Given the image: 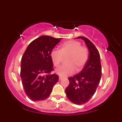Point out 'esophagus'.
Masks as SVG:
<instances>
[{
  "instance_id": "1",
  "label": "esophagus",
  "mask_w": 122,
  "mask_h": 122,
  "mask_svg": "<svg viewBox=\"0 0 122 122\" xmlns=\"http://www.w3.org/2000/svg\"><path fill=\"white\" fill-rule=\"evenodd\" d=\"M63 77H62V76H59V80H60V81L62 80V79H63Z\"/></svg>"
}]
</instances>
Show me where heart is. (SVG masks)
I'll return each mask as SVG.
<instances>
[{
  "label": "heart",
  "instance_id": "b5f03b06",
  "mask_svg": "<svg viewBox=\"0 0 122 122\" xmlns=\"http://www.w3.org/2000/svg\"><path fill=\"white\" fill-rule=\"evenodd\" d=\"M66 64L58 68L56 72L61 76H66L74 73L75 68L77 71L81 70L89 59V50L82 46L79 41L69 40L60 46V49H53L50 53L52 62L55 67L60 66L63 60V56H67Z\"/></svg>",
  "mask_w": 122,
  "mask_h": 122
}]
</instances>
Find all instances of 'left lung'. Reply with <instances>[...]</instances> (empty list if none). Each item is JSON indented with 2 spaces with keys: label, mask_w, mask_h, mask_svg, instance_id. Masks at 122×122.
<instances>
[{
  "label": "left lung",
  "mask_w": 122,
  "mask_h": 122,
  "mask_svg": "<svg viewBox=\"0 0 122 122\" xmlns=\"http://www.w3.org/2000/svg\"><path fill=\"white\" fill-rule=\"evenodd\" d=\"M76 38L84 40L89 51V59L80 73L69 77L65 92L72 103L81 105L88 102L95 93L101 77V65L100 53L92 42L84 36Z\"/></svg>",
  "instance_id": "1"
}]
</instances>
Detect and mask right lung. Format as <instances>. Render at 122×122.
<instances>
[{
    "instance_id": "right-lung-1",
    "label": "right lung",
    "mask_w": 122,
    "mask_h": 122,
    "mask_svg": "<svg viewBox=\"0 0 122 122\" xmlns=\"http://www.w3.org/2000/svg\"><path fill=\"white\" fill-rule=\"evenodd\" d=\"M60 38L47 35L37 38L27 46L21 59V73L25 93L32 101L49 97L59 76L54 71L50 53Z\"/></svg>"
}]
</instances>
